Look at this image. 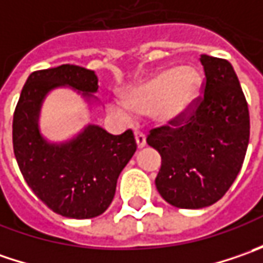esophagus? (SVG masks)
Returning <instances> with one entry per match:
<instances>
[{"instance_id":"1","label":"esophagus","mask_w":263,"mask_h":263,"mask_svg":"<svg viewBox=\"0 0 263 263\" xmlns=\"http://www.w3.org/2000/svg\"><path fill=\"white\" fill-rule=\"evenodd\" d=\"M135 137H136V143H137V147H143L146 145V137L145 135L142 133V132H135Z\"/></svg>"}]
</instances>
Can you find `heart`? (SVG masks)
I'll return each instance as SVG.
<instances>
[{"label": "heart", "mask_w": 263, "mask_h": 263, "mask_svg": "<svg viewBox=\"0 0 263 263\" xmlns=\"http://www.w3.org/2000/svg\"><path fill=\"white\" fill-rule=\"evenodd\" d=\"M202 90V77L195 67L181 66L162 70L127 93V105L114 104L121 120H130L132 111L152 114L162 126L180 123L192 114Z\"/></svg>", "instance_id": "obj_1"}]
</instances>
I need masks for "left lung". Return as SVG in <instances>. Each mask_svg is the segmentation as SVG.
Returning a JSON list of instances; mask_svg holds the SVG:
<instances>
[{
  "label": "left lung",
  "instance_id": "1",
  "mask_svg": "<svg viewBox=\"0 0 263 263\" xmlns=\"http://www.w3.org/2000/svg\"><path fill=\"white\" fill-rule=\"evenodd\" d=\"M203 96L193 112L176 124L151 130L146 142L161 155L155 178L170 205L200 209L227 193L243 165L250 118L237 74L227 60L200 55Z\"/></svg>",
  "mask_w": 263,
  "mask_h": 263
}]
</instances>
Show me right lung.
<instances>
[{
  "instance_id": "add662e5",
  "label": "right lung",
  "mask_w": 263,
  "mask_h": 263,
  "mask_svg": "<svg viewBox=\"0 0 263 263\" xmlns=\"http://www.w3.org/2000/svg\"><path fill=\"white\" fill-rule=\"evenodd\" d=\"M68 86L93 102L95 71L63 66L27 77L13 117V147L27 186L55 214L74 219L104 214L116 195L117 180L136 152L132 130L114 136L89 124L77 136L52 143L41 135L39 116L46 95Z\"/></svg>"
}]
</instances>
